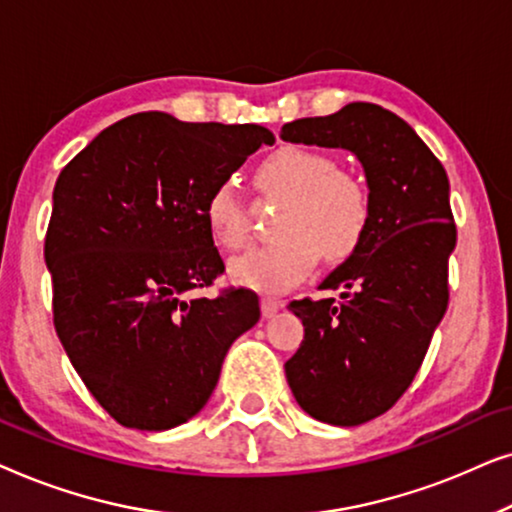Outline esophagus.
Masks as SVG:
<instances>
[{
	"label": "esophagus",
	"mask_w": 512,
	"mask_h": 512,
	"mask_svg": "<svg viewBox=\"0 0 512 512\" xmlns=\"http://www.w3.org/2000/svg\"><path fill=\"white\" fill-rule=\"evenodd\" d=\"M277 310H279V303H277V300H272V298H263V300H261V312H263V317H265V319H272V317H275Z\"/></svg>",
	"instance_id": "obj_1"
}]
</instances>
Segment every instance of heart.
I'll use <instances>...</instances> for the list:
<instances>
[{
	"label": "heart",
	"mask_w": 512,
	"mask_h": 512,
	"mask_svg": "<svg viewBox=\"0 0 512 512\" xmlns=\"http://www.w3.org/2000/svg\"><path fill=\"white\" fill-rule=\"evenodd\" d=\"M258 193L282 200L277 237L230 263L237 284L258 293H284L312 275L319 256L328 263L352 258L373 221V198L363 179L340 170L338 160L310 146L286 144L265 156L254 170ZM205 221L214 240L230 251L251 240V209L230 181L212 188Z\"/></svg>",
	"instance_id": "1"
}]
</instances>
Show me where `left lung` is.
<instances>
[{"label":"left lung","instance_id":"1","mask_svg":"<svg viewBox=\"0 0 512 512\" xmlns=\"http://www.w3.org/2000/svg\"><path fill=\"white\" fill-rule=\"evenodd\" d=\"M282 139L347 149L366 170L373 198L366 240L319 286L340 289L342 300H293L305 338L284 363L307 415L359 426L408 391L450 303L447 263L457 244L450 181L417 132L380 104L298 118L284 125Z\"/></svg>","mask_w":512,"mask_h":512}]
</instances>
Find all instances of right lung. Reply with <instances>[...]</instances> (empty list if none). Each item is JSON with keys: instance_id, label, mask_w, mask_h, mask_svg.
I'll return each instance as SVG.
<instances>
[{"instance_id": "right-lung-1", "label": "right lung", "mask_w": 512, "mask_h": 512, "mask_svg": "<svg viewBox=\"0 0 512 512\" xmlns=\"http://www.w3.org/2000/svg\"><path fill=\"white\" fill-rule=\"evenodd\" d=\"M261 125L184 123L144 111L102 130L62 167L44 256L53 324L95 401L118 424L165 431L198 415L258 296L221 289L205 221L214 186L261 144Z\"/></svg>"}]
</instances>
